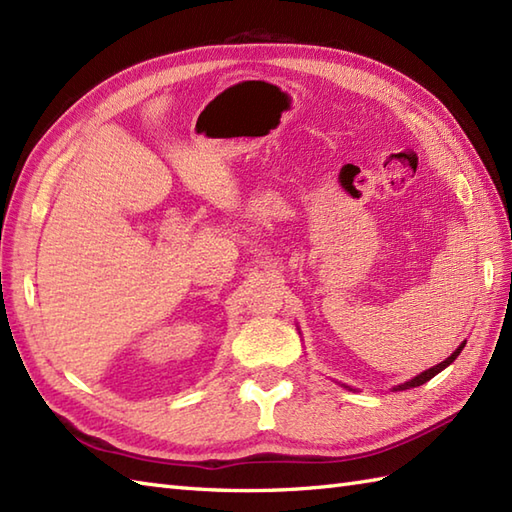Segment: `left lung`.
<instances>
[{
	"label": "left lung",
	"instance_id": "left-lung-1",
	"mask_svg": "<svg viewBox=\"0 0 512 512\" xmlns=\"http://www.w3.org/2000/svg\"><path fill=\"white\" fill-rule=\"evenodd\" d=\"M464 345H466V341L458 347V350H455L449 358H447V361H442V363H438L436 367H429L427 369V372H422V374H418V376H413L411 380H407V383H402V385H396L394 387V391H405V389H411V387H420V385H424V383H427V380H431L433 376H436V374H440L442 372V369L444 367H449L453 361H455V358H458L460 356V352L464 350Z\"/></svg>",
	"mask_w": 512,
	"mask_h": 512
}]
</instances>
